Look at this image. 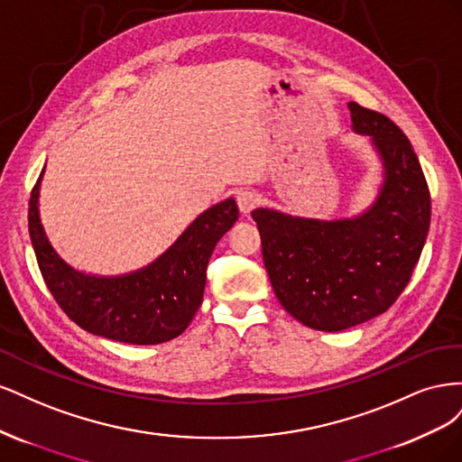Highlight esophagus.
Returning <instances> with one entry per match:
<instances>
[{
	"mask_svg": "<svg viewBox=\"0 0 462 462\" xmlns=\"http://www.w3.org/2000/svg\"><path fill=\"white\" fill-rule=\"evenodd\" d=\"M258 192H254V190H248V189H245V190H239L236 192V204H239V209H241V214H250L254 209V206L258 204Z\"/></svg>",
	"mask_w": 462,
	"mask_h": 462,
	"instance_id": "obj_1",
	"label": "esophagus"
}]
</instances>
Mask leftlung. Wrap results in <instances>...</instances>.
<instances>
[{
  "mask_svg": "<svg viewBox=\"0 0 462 462\" xmlns=\"http://www.w3.org/2000/svg\"><path fill=\"white\" fill-rule=\"evenodd\" d=\"M353 131L370 138L383 180L355 217L309 219L256 208L275 297L300 324L341 331L383 314L411 282L430 229V190L412 144L377 111L348 102Z\"/></svg>",
  "mask_w": 462,
  "mask_h": 462,
  "instance_id": "obj_1",
  "label": "left lung"
}]
</instances>
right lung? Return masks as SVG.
I'll return each instance as SVG.
<instances>
[{
	"label": "right lung",
	"mask_w": 462,
	"mask_h": 462,
	"mask_svg": "<svg viewBox=\"0 0 462 462\" xmlns=\"http://www.w3.org/2000/svg\"><path fill=\"white\" fill-rule=\"evenodd\" d=\"M42 170L29 202V233L42 277L77 326L100 337L158 345L183 333L204 297L206 265L217 241L239 219L233 199L194 219L183 235L144 268L123 275H92L75 270L51 246L42 227L38 197Z\"/></svg>",
	"instance_id": "right-lung-1"
}]
</instances>
